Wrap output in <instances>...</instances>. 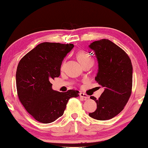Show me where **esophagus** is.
Masks as SVG:
<instances>
[{
    "label": "esophagus",
    "instance_id": "obj_1",
    "mask_svg": "<svg viewBox=\"0 0 148 148\" xmlns=\"http://www.w3.org/2000/svg\"><path fill=\"white\" fill-rule=\"evenodd\" d=\"M79 96L81 98H84V99H87V98H88V95H85V94H84V93H83V92H80L79 93Z\"/></svg>",
    "mask_w": 148,
    "mask_h": 148
}]
</instances>
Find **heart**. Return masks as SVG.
I'll list each match as a JSON object with an SVG mask.
<instances>
[{"instance_id":"1","label":"heart","mask_w":148,"mask_h":148,"mask_svg":"<svg viewBox=\"0 0 148 148\" xmlns=\"http://www.w3.org/2000/svg\"><path fill=\"white\" fill-rule=\"evenodd\" d=\"M76 56L77 60L82 66L87 63L93 62V58L92 56L85 51H80L77 53Z\"/></svg>"}]
</instances>
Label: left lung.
Masks as SVG:
<instances>
[{
	"label": "left lung",
	"mask_w": 148,
	"mask_h": 148,
	"mask_svg": "<svg viewBox=\"0 0 148 148\" xmlns=\"http://www.w3.org/2000/svg\"><path fill=\"white\" fill-rule=\"evenodd\" d=\"M95 52L98 63L95 80L104 91L98 99L90 96L97 109L89 116L98 120L111 119L122 111L131 94L133 66L122 48L108 39L94 41L88 45Z\"/></svg>",
	"instance_id": "obj_1"
}]
</instances>
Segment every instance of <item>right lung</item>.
I'll use <instances>...</instances> for the list:
<instances>
[{
	"label": "right lung",
	"instance_id": "obj_1",
	"mask_svg": "<svg viewBox=\"0 0 148 148\" xmlns=\"http://www.w3.org/2000/svg\"><path fill=\"white\" fill-rule=\"evenodd\" d=\"M73 44L42 42L21 59L16 72L19 100L39 122L49 123L62 116L69 100L78 97L79 91L60 92L52 89L50 81L58 77L62 61Z\"/></svg>",
	"mask_w": 148,
	"mask_h": 148
}]
</instances>
